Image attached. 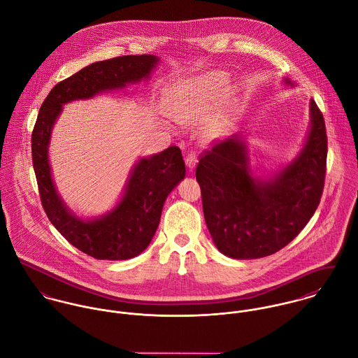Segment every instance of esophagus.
Instances as JSON below:
<instances>
[{
    "mask_svg": "<svg viewBox=\"0 0 358 358\" xmlns=\"http://www.w3.org/2000/svg\"><path fill=\"white\" fill-rule=\"evenodd\" d=\"M185 164L189 169V171H192L195 169V166L198 164V153L195 150L188 152V155L185 156Z\"/></svg>",
    "mask_w": 358,
    "mask_h": 358,
    "instance_id": "esophagus-1",
    "label": "esophagus"
}]
</instances>
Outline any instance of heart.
Listing matches in <instances>:
<instances>
[{"label": "heart", "mask_w": 358, "mask_h": 358, "mask_svg": "<svg viewBox=\"0 0 358 358\" xmlns=\"http://www.w3.org/2000/svg\"><path fill=\"white\" fill-rule=\"evenodd\" d=\"M215 81L217 78H202L176 87L169 103L171 116L180 122H191L196 116L199 105L215 92Z\"/></svg>", "instance_id": "1"}]
</instances>
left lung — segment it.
Returning <instances> with one entry per match:
<instances>
[{
  "mask_svg": "<svg viewBox=\"0 0 358 358\" xmlns=\"http://www.w3.org/2000/svg\"><path fill=\"white\" fill-rule=\"evenodd\" d=\"M310 106L307 141L271 181L252 176L246 146L236 136L199 156L196 180L205 220L217 249L225 256L260 259L274 255L315 213L324 191L328 138L322 112L313 99Z\"/></svg>",
  "mask_w": 358,
  "mask_h": 358,
  "instance_id": "obj_1",
  "label": "left lung"
}]
</instances>
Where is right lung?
<instances>
[{
    "instance_id": "right-lung-1",
    "label": "right lung",
    "mask_w": 358,
    "mask_h": 358,
    "mask_svg": "<svg viewBox=\"0 0 358 358\" xmlns=\"http://www.w3.org/2000/svg\"><path fill=\"white\" fill-rule=\"evenodd\" d=\"M156 62L153 55H126L91 64L74 73L50 91L31 133L33 167L45 215L74 248L98 260H127L148 248L167 195L185 177L181 150L170 146L141 159L115 210L94 221H83L69 213L54 187L47 152L51 129L64 103L140 81Z\"/></svg>"
}]
</instances>
